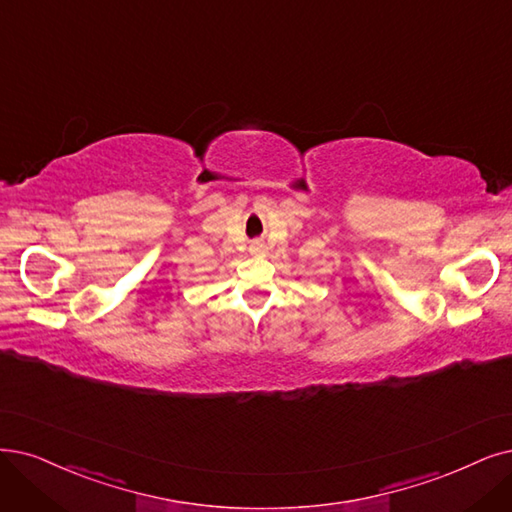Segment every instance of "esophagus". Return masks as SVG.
Wrapping results in <instances>:
<instances>
[{
    "instance_id": "obj_1",
    "label": "esophagus",
    "mask_w": 512,
    "mask_h": 512,
    "mask_svg": "<svg viewBox=\"0 0 512 512\" xmlns=\"http://www.w3.org/2000/svg\"><path fill=\"white\" fill-rule=\"evenodd\" d=\"M257 249H259V242H253V246H251V251H253V253H255V251H257Z\"/></svg>"
}]
</instances>
